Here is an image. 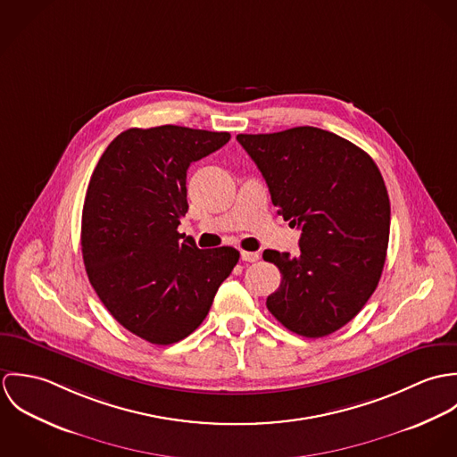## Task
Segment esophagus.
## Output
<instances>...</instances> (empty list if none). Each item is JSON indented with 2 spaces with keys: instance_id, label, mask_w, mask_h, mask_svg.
Here are the masks:
<instances>
[{
  "instance_id": "1",
  "label": "esophagus",
  "mask_w": 457,
  "mask_h": 457,
  "mask_svg": "<svg viewBox=\"0 0 457 457\" xmlns=\"http://www.w3.org/2000/svg\"><path fill=\"white\" fill-rule=\"evenodd\" d=\"M241 261L257 262L259 261V253L257 252H241Z\"/></svg>"
}]
</instances>
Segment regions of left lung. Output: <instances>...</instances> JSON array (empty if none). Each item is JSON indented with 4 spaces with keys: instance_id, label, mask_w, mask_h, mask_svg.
I'll use <instances>...</instances> for the list:
<instances>
[{
    "instance_id": "obj_1",
    "label": "left lung",
    "mask_w": 457,
    "mask_h": 457,
    "mask_svg": "<svg viewBox=\"0 0 457 457\" xmlns=\"http://www.w3.org/2000/svg\"><path fill=\"white\" fill-rule=\"evenodd\" d=\"M278 214L301 228L297 257L265 250L281 272L267 310L288 330L322 337L348 324L375 292L389 245L391 202L373 158L315 127L237 135Z\"/></svg>"
}]
</instances>
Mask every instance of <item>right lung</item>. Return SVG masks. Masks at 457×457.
<instances>
[{
  "instance_id": "obj_1",
  "label": "right lung",
  "mask_w": 457,
  "mask_h": 457,
  "mask_svg": "<svg viewBox=\"0 0 457 457\" xmlns=\"http://www.w3.org/2000/svg\"><path fill=\"white\" fill-rule=\"evenodd\" d=\"M228 138L174 125L130 129L109 144L89 179L80 227L87 278L109 313L153 345L190 336L239 261L236 248L198 250L178 232L190 163Z\"/></svg>"
}]
</instances>
